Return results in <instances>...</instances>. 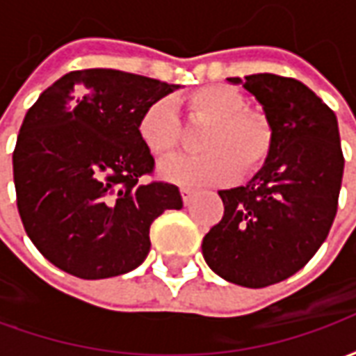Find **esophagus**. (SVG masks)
I'll return each instance as SVG.
<instances>
[{
    "instance_id": "esophagus-1",
    "label": "esophagus",
    "mask_w": 356,
    "mask_h": 356,
    "mask_svg": "<svg viewBox=\"0 0 356 356\" xmlns=\"http://www.w3.org/2000/svg\"><path fill=\"white\" fill-rule=\"evenodd\" d=\"M194 193H196V191H194V188H191V186H183V188H181V196H183V202H185V204H191Z\"/></svg>"
}]
</instances>
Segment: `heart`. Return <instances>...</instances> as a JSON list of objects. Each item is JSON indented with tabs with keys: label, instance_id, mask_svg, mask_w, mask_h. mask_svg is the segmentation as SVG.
I'll list each match as a JSON object with an SVG mask.
<instances>
[{
	"label": "heart",
	"instance_id": "1",
	"mask_svg": "<svg viewBox=\"0 0 356 356\" xmlns=\"http://www.w3.org/2000/svg\"><path fill=\"white\" fill-rule=\"evenodd\" d=\"M193 122L208 124L200 139L198 156L179 158L162 168V175L181 185L227 183L261 168L275 145V127L265 114L248 110L236 89L208 86L185 99ZM139 137L156 158H168L181 143V118L170 97L150 102L139 120Z\"/></svg>",
	"mask_w": 356,
	"mask_h": 356
}]
</instances>
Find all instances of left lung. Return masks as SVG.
Masks as SVG:
<instances>
[{
    "instance_id": "8db88e82",
    "label": "left lung",
    "mask_w": 356,
    "mask_h": 356,
    "mask_svg": "<svg viewBox=\"0 0 356 356\" xmlns=\"http://www.w3.org/2000/svg\"><path fill=\"white\" fill-rule=\"evenodd\" d=\"M242 86L275 127V145L248 185L219 191L223 219L202 242L209 268L246 288L282 282L316 254L337 211L343 152L337 118L305 83L252 74Z\"/></svg>"
}]
</instances>
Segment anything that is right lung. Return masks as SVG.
Instances as JSON below:
<instances>
[{
  "label": "right lung",
  "instance_id": "add662e5",
  "mask_svg": "<svg viewBox=\"0 0 356 356\" xmlns=\"http://www.w3.org/2000/svg\"><path fill=\"white\" fill-rule=\"evenodd\" d=\"M175 89L89 68L65 74L28 110L13 152L17 208L55 267L86 280L125 275L150 252L156 217L183 208L175 185L140 183L154 158L137 129L148 104Z\"/></svg>",
  "mask_w": 356,
  "mask_h": 356
}]
</instances>
